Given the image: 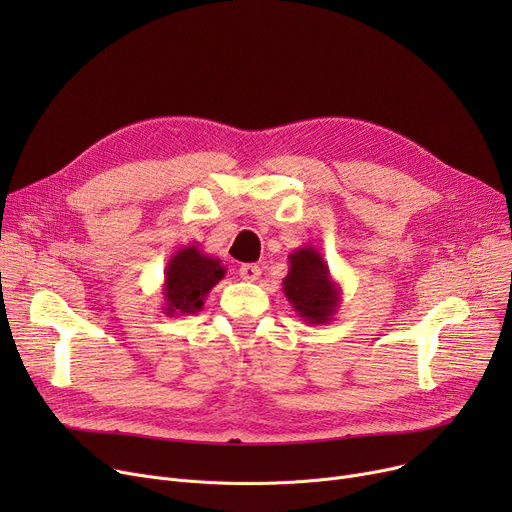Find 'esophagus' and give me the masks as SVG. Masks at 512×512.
I'll return each instance as SVG.
<instances>
[{
	"mask_svg": "<svg viewBox=\"0 0 512 512\" xmlns=\"http://www.w3.org/2000/svg\"><path fill=\"white\" fill-rule=\"evenodd\" d=\"M261 276V267L257 263H245L240 267V278L245 282H255Z\"/></svg>",
	"mask_w": 512,
	"mask_h": 512,
	"instance_id": "1",
	"label": "esophagus"
}]
</instances>
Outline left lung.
Masks as SVG:
<instances>
[{
    "label": "left lung",
    "mask_w": 512,
    "mask_h": 512,
    "mask_svg": "<svg viewBox=\"0 0 512 512\" xmlns=\"http://www.w3.org/2000/svg\"><path fill=\"white\" fill-rule=\"evenodd\" d=\"M282 284L288 303L305 324L326 326L338 313L342 288L315 247L305 245L288 255V274Z\"/></svg>",
    "instance_id": "8db88e82"
}]
</instances>
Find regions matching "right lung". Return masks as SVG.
<instances>
[{
	"label": "right lung",
	"instance_id": "add662e5",
	"mask_svg": "<svg viewBox=\"0 0 512 512\" xmlns=\"http://www.w3.org/2000/svg\"><path fill=\"white\" fill-rule=\"evenodd\" d=\"M226 276L218 257H209L197 242L178 249L164 270V313L168 317L193 315L203 309L211 288Z\"/></svg>",
	"mask_w": 512,
	"mask_h": 512
}]
</instances>
